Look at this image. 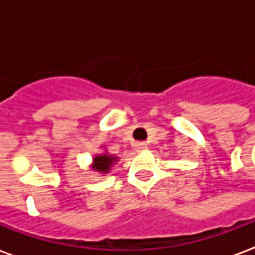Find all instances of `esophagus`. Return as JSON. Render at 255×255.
Segmentation results:
<instances>
[{"mask_svg": "<svg viewBox=\"0 0 255 255\" xmlns=\"http://www.w3.org/2000/svg\"><path fill=\"white\" fill-rule=\"evenodd\" d=\"M146 149H147V143L146 142H136L135 143V150L136 151H143Z\"/></svg>", "mask_w": 255, "mask_h": 255, "instance_id": "1", "label": "esophagus"}]
</instances>
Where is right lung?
Instances as JSON below:
<instances>
[{
  "label": "right lung",
  "instance_id": "right-lung-1",
  "mask_svg": "<svg viewBox=\"0 0 255 255\" xmlns=\"http://www.w3.org/2000/svg\"><path fill=\"white\" fill-rule=\"evenodd\" d=\"M105 149V146H104ZM119 161V157H116L115 154H111L108 153V150H104L101 154H97L93 157V164H91V171L98 172V173H109L111 168Z\"/></svg>",
  "mask_w": 255,
  "mask_h": 255
}]
</instances>
